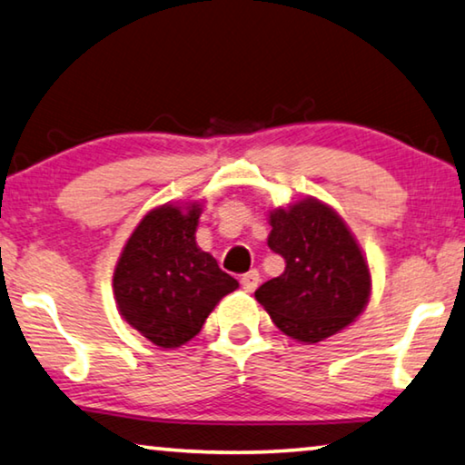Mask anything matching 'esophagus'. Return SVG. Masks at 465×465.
I'll return each mask as SVG.
<instances>
[{"mask_svg":"<svg viewBox=\"0 0 465 465\" xmlns=\"http://www.w3.org/2000/svg\"><path fill=\"white\" fill-rule=\"evenodd\" d=\"M240 283L242 288L246 290V292H254L256 286H259V272L256 269H252V272H248L240 277Z\"/></svg>","mask_w":465,"mask_h":465,"instance_id":"esophagus-1","label":"esophagus"}]
</instances>
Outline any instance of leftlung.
I'll return each mask as SVG.
<instances>
[{
    "instance_id": "obj_1",
    "label": "left lung",
    "mask_w": 465,
    "mask_h": 465,
    "mask_svg": "<svg viewBox=\"0 0 465 465\" xmlns=\"http://www.w3.org/2000/svg\"><path fill=\"white\" fill-rule=\"evenodd\" d=\"M267 244L286 269L256 290L273 323L299 342L338 334L363 313L371 275L361 246L341 214L317 198L269 211Z\"/></svg>"
}]
</instances>
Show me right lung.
<instances>
[{"mask_svg": "<svg viewBox=\"0 0 465 465\" xmlns=\"http://www.w3.org/2000/svg\"><path fill=\"white\" fill-rule=\"evenodd\" d=\"M200 213L198 203L152 209L116 261L113 290L119 313L161 349L190 342L217 302L238 288L213 254L198 248Z\"/></svg>", "mask_w": 465, "mask_h": 465, "instance_id": "right-lung-1", "label": "right lung"}]
</instances>
